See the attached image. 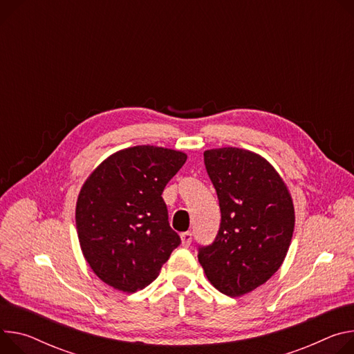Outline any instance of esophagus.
I'll return each instance as SVG.
<instances>
[{
	"label": "esophagus",
	"instance_id": "obj_1",
	"mask_svg": "<svg viewBox=\"0 0 354 354\" xmlns=\"http://www.w3.org/2000/svg\"><path fill=\"white\" fill-rule=\"evenodd\" d=\"M180 240H182V245H183V247H189L190 243H192V233H190V232L182 233V234H180Z\"/></svg>",
	"mask_w": 354,
	"mask_h": 354
}]
</instances>
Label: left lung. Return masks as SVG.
Instances as JSON below:
<instances>
[{
	"label": "left lung",
	"instance_id": "left-lung-1",
	"mask_svg": "<svg viewBox=\"0 0 354 354\" xmlns=\"http://www.w3.org/2000/svg\"><path fill=\"white\" fill-rule=\"evenodd\" d=\"M221 221L214 241L198 259L212 285L241 297L267 282L291 244L295 212L288 187L260 155L240 148L205 151Z\"/></svg>",
	"mask_w": 354,
	"mask_h": 354
}]
</instances>
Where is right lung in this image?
<instances>
[{
	"mask_svg": "<svg viewBox=\"0 0 354 354\" xmlns=\"http://www.w3.org/2000/svg\"><path fill=\"white\" fill-rule=\"evenodd\" d=\"M186 153L138 145L109 156L84 182L76 205L83 255L94 274L122 292L149 285L180 237L162 199Z\"/></svg>",
	"mask_w": 354,
	"mask_h": 354,
	"instance_id": "right-lung-1",
	"label": "right lung"
}]
</instances>
